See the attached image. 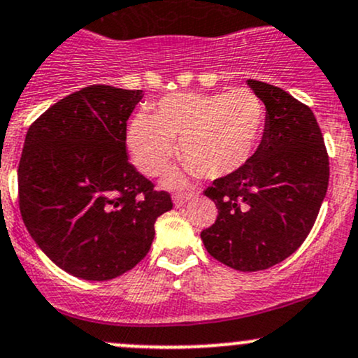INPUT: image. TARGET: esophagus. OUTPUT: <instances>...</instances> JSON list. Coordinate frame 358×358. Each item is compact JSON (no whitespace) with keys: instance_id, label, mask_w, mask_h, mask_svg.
<instances>
[{"instance_id":"1","label":"esophagus","mask_w":358,"mask_h":358,"mask_svg":"<svg viewBox=\"0 0 358 358\" xmlns=\"http://www.w3.org/2000/svg\"><path fill=\"white\" fill-rule=\"evenodd\" d=\"M190 199H192V194H187V192H176V194L173 195V203H175L176 207H180Z\"/></svg>"}]
</instances>
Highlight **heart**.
<instances>
[{"mask_svg": "<svg viewBox=\"0 0 358 358\" xmlns=\"http://www.w3.org/2000/svg\"><path fill=\"white\" fill-rule=\"evenodd\" d=\"M263 127L265 107L248 90L178 92L156 101L155 115L136 113L125 141L132 161L144 175H161L180 149L188 171L214 180L233 175L248 163ZM175 136L180 137L178 148Z\"/></svg>", "mask_w": 358, "mask_h": 358, "instance_id": "b5f03b06", "label": "heart"}]
</instances>
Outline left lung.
Listing matches in <instances>:
<instances>
[{"mask_svg": "<svg viewBox=\"0 0 358 358\" xmlns=\"http://www.w3.org/2000/svg\"><path fill=\"white\" fill-rule=\"evenodd\" d=\"M265 131L248 163L203 190L217 219L200 233L210 257L239 272L270 268L308 238L328 190L329 159L313 110L278 86L248 80Z\"/></svg>", "mask_w": 358, "mask_h": 358, "instance_id": "left-lung-1", "label": "left lung"}]
</instances>
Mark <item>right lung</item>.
<instances>
[{
    "mask_svg": "<svg viewBox=\"0 0 358 358\" xmlns=\"http://www.w3.org/2000/svg\"><path fill=\"white\" fill-rule=\"evenodd\" d=\"M143 90L92 85L45 110L27 132L18 206L30 236L62 270L110 280L148 255L171 195L127 158V120Z\"/></svg>",
    "mask_w": 358,
    "mask_h": 358,
    "instance_id": "1",
    "label": "right lung"
}]
</instances>
